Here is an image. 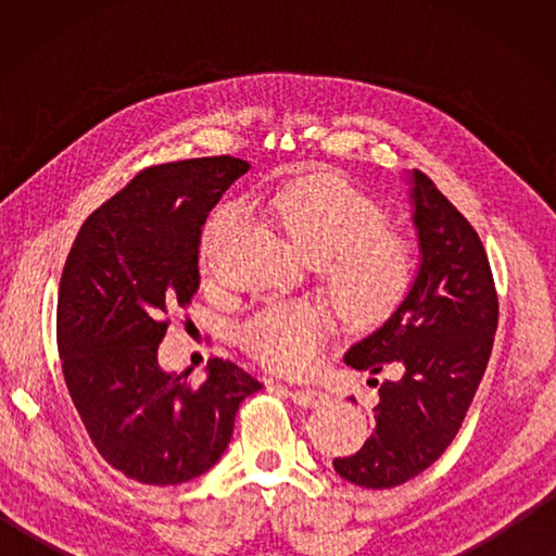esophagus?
Listing matches in <instances>:
<instances>
[{
	"mask_svg": "<svg viewBox=\"0 0 556 556\" xmlns=\"http://www.w3.org/2000/svg\"><path fill=\"white\" fill-rule=\"evenodd\" d=\"M291 401L301 408H315V406H323L327 404V394L320 392V389H291L289 392Z\"/></svg>",
	"mask_w": 556,
	"mask_h": 556,
	"instance_id": "esophagus-1",
	"label": "esophagus"
}]
</instances>
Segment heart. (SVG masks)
<instances>
[{"label": "heart", "mask_w": 556, "mask_h": 556, "mask_svg": "<svg viewBox=\"0 0 556 556\" xmlns=\"http://www.w3.org/2000/svg\"><path fill=\"white\" fill-rule=\"evenodd\" d=\"M260 212L301 253L320 263L339 308L351 320L372 323L396 308L416 275L406 239L384 231V210L349 181L329 174L296 176L255 193ZM239 207H219L203 231V255L233 224ZM329 334V315L315 301H279L239 327L241 346L279 372H308Z\"/></svg>", "instance_id": "b5f03b06"}]
</instances>
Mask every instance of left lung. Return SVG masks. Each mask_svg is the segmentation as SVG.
Returning <instances> with one entry per match:
<instances>
[{"label":"left lung","mask_w":556,"mask_h":556,"mask_svg":"<svg viewBox=\"0 0 556 556\" xmlns=\"http://www.w3.org/2000/svg\"><path fill=\"white\" fill-rule=\"evenodd\" d=\"M406 181L420 253L416 277L396 311L344 353L356 370L377 375L392 363L401 372L380 384L363 448L334 458L341 478L370 490L422 473L452 444L485 375L500 317L476 229L422 172H406Z\"/></svg>","instance_id":"1"}]
</instances>
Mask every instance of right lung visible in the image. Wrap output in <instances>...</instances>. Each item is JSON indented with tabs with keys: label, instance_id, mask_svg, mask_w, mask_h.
Returning <instances> with one entry per match:
<instances>
[{
	"label": "right lung",
	"instance_id": "obj_1",
	"mask_svg": "<svg viewBox=\"0 0 556 556\" xmlns=\"http://www.w3.org/2000/svg\"><path fill=\"white\" fill-rule=\"evenodd\" d=\"M251 164L200 157L140 172L83 222L59 281L56 344L92 444L143 485H181L227 448L255 377L212 358L205 380L162 370L164 315L191 303L207 212Z\"/></svg>",
	"mask_w": 556,
	"mask_h": 556
}]
</instances>
